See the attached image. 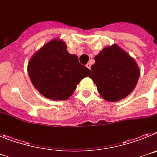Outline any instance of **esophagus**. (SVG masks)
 <instances>
[{
  "instance_id": "34e87169",
  "label": "esophagus",
  "mask_w": 157,
  "mask_h": 157,
  "mask_svg": "<svg viewBox=\"0 0 157 157\" xmlns=\"http://www.w3.org/2000/svg\"><path fill=\"white\" fill-rule=\"evenodd\" d=\"M86 67H88L89 69H90V68H91V64H90V63H87V64L86 65Z\"/></svg>"
}]
</instances>
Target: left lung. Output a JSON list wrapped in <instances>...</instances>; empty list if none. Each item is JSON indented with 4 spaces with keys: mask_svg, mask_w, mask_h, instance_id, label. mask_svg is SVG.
<instances>
[{
    "mask_svg": "<svg viewBox=\"0 0 157 157\" xmlns=\"http://www.w3.org/2000/svg\"><path fill=\"white\" fill-rule=\"evenodd\" d=\"M94 59L90 78L104 99L120 101L134 90L140 70L135 60L123 49L113 44L104 48Z\"/></svg>",
    "mask_w": 157,
    "mask_h": 157,
    "instance_id": "1",
    "label": "left lung"
}]
</instances>
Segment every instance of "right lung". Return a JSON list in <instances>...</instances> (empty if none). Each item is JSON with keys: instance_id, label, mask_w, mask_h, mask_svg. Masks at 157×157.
Segmentation results:
<instances>
[{"instance_id": "right-lung-1", "label": "right lung", "mask_w": 157, "mask_h": 157, "mask_svg": "<svg viewBox=\"0 0 157 157\" xmlns=\"http://www.w3.org/2000/svg\"><path fill=\"white\" fill-rule=\"evenodd\" d=\"M27 71L36 90L54 101L68 99L80 81L91 73L76 55L67 51L66 43L58 38L46 43L33 55Z\"/></svg>"}]
</instances>
